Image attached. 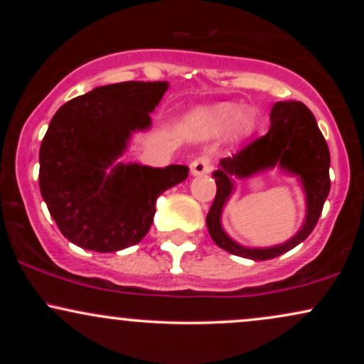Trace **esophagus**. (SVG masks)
<instances>
[{
    "label": "esophagus",
    "instance_id": "esophagus-1",
    "mask_svg": "<svg viewBox=\"0 0 364 364\" xmlns=\"http://www.w3.org/2000/svg\"><path fill=\"white\" fill-rule=\"evenodd\" d=\"M210 171H212L210 159L205 157V156L195 159V161L190 164L191 176H203V174H208V173H210Z\"/></svg>",
    "mask_w": 364,
    "mask_h": 364
}]
</instances>
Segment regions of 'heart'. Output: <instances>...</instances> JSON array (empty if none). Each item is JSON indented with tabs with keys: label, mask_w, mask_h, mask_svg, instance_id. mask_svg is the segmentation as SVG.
<instances>
[{
	"label": "heart",
	"mask_w": 364,
	"mask_h": 364,
	"mask_svg": "<svg viewBox=\"0 0 364 364\" xmlns=\"http://www.w3.org/2000/svg\"><path fill=\"white\" fill-rule=\"evenodd\" d=\"M186 129L200 139H212L228 129L231 140H243L253 133L257 118L252 109H241L235 102H219L191 111Z\"/></svg>",
	"instance_id": "b5f03b06"
}]
</instances>
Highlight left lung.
Instances as JSON below:
<instances>
[{"mask_svg":"<svg viewBox=\"0 0 364 364\" xmlns=\"http://www.w3.org/2000/svg\"><path fill=\"white\" fill-rule=\"evenodd\" d=\"M279 167L299 178L307 200V215L300 231L281 245L250 249L240 245L223 231L220 217L234 193V179L256 176ZM330 152L313 112L299 101L275 102L270 111V129L232 157H224L212 173L217 195L207 214V229L214 243L225 252L250 260H270L289 252L315 229L330 191Z\"/></svg>","mask_w":364,"mask_h":364,"instance_id":"left-lung-1","label":"left lung"}]
</instances>
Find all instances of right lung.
<instances>
[{"label": "right lung", "mask_w": 364, "mask_h": 364, "mask_svg": "<svg viewBox=\"0 0 364 364\" xmlns=\"http://www.w3.org/2000/svg\"><path fill=\"white\" fill-rule=\"evenodd\" d=\"M168 82L95 87L63 104L39 150V186L63 236L83 250L119 252L152 225L157 196L188 178L186 166L119 162L133 133L152 127L150 112Z\"/></svg>", "instance_id": "add662e5"}]
</instances>
